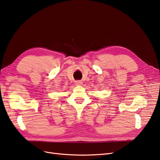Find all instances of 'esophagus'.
I'll list each match as a JSON object with an SVG mask.
<instances>
[{
    "instance_id": "esophagus-1",
    "label": "esophagus",
    "mask_w": 160,
    "mask_h": 160,
    "mask_svg": "<svg viewBox=\"0 0 160 160\" xmlns=\"http://www.w3.org/2000/svg\"><path fill=\"white\" fill-rule=\"evenodd\" d=\"M82 83H83V82H82L81 81L78 80V81H75V84L77 85H82Z\"/></svg>"
}]
</instances>
